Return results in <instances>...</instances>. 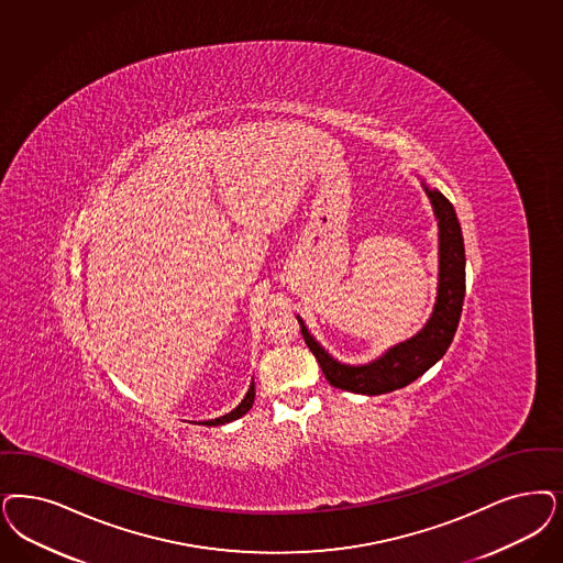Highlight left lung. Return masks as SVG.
Wrapping results in <instances>:
<instances>
[{
	"mask_svg": "<svg viewBox=\"0 0 563 563\" xmlns=\"http://www.w3.org/2000/svg\"><path fill=\"white\" fill-rule=\"evenodd\" d=\"M420 183L439 222V285L432 313L422 330L409 336L408 341H401L388 347L376 360L357 366L343 364L336 357H332L329 351L313 339L301 316H297L301 334L332 387L357 395H383L408 387L409 383L422 376L445 355L453 341L464 306V236L457 213L445 195L439 189H430L424 178H420Z\"/></svg>",
	"mask_w": 563,
	"mask_h": 563,
	"instance_id": "obj_1",
	"label": "left lung"
}]
</instances>
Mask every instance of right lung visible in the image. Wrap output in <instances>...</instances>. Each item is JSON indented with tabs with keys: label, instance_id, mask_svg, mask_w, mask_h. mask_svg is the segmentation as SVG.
Instances as JSON below:
<instances>
[{
	"label": "right lung",
	"instance_id": "right-lung-1",
	"mask_svg": "<svg viewBox=\"0 0 563 563\" xmlns=\"http://www.w3.org/2000/svg\"><path fill=\"white\" fill-rule=\"evenodd\" d=\"M253 399H255V385H250L247 388V393H245V397H243V401L233 409V411H229V413H224V416H220V418H213V420H206V422H199V424H206V427H220V424H229V422H233V420H239L241 416H245L253 406Z\"/></svg>",
	"mask_w": 563,
	"mask_h": 563
}]
</instances>
